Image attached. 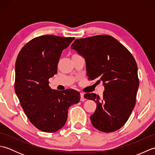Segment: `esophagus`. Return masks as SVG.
Masks as SVG:
<instances>
[{
	"instance_id": "34e87169",
	"label": "esophagus",
	"mask_w": 155,
	"mask_h": 155,
	"mask_svg": "<svg viewBox=\"0 0 155 155\" xmlns=\"http://www.w3.org/2000/svg\"><path fill=\"white\" fill-rule=\"evenodd\" d=\"M84 100H85V98L84 97V94L81 93V101H84Z\"/></svg>"
}]
</instances>
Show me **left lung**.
<instances>
[{
  "instance_id": "8db88e82",
  "label": "left lung",
  "mask_w": 155,
  "mask_h": 155,
  "mask_svg": "<svg viewBox=\"0 0 155 155\" xmlns=\"http://www.w3.org/2000/svg\"><path fill=\"white\" fill-rule=\"evenodd\" d=\"M71 48L84 57L88 80L103 81L104 86L102 99L94 93L84 94L97 103L91 116L92 124L104 133L118 130L136 104L139 80L135 59L116 38L107 35L76 39Z\"/></svg>"
}]
</instances>
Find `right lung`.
I'll return each mask as SVG.
<instances>
[{"mask_svg": "<svg viewBox=\"0 0 155 155\" xmlns=\"http://www.w3.org/2000/svg\"><path fill=\"white\" fill-rule=\"evenodd\" d=\"M74 37L42 35L22 48L15 63V90L31 123L43 132L54 133L64 126L68 109L80 101L73 89L52 90L49 78L57 73L62 51Z\"/></svg>", "mask_w": 155, "mask_h": 155, "instance_id": "right-lung-1", "label": "right lung"}]
</instances>
